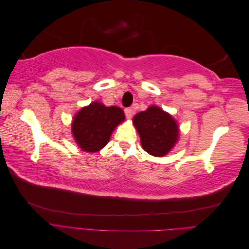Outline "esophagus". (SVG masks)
I'll return each instance as SVG.
<instances>
[{
	"mask_svg": "<svg viewBox=\"0 0 249 249\" xmlns=\"http://www.w3.org/2000/svg\"><path fill=\"white\" fill-rule=\"evenodd\" d=\"M124 113H125V117H126L127 119H131L132 116H133V114H134V110H133L132 108H126V109L124 110Z\"/></svg>",
	"mask_w": 249,
	"mask_h": 249,
	"instance_id": "34e87169",
	"label": "esophagus"
}]
</instances>
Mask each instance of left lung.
Instances as JSON below:
<instances>
[{
    "label": "left lung",
    "mask_w": 249,
    "mask_h": 249,
    "mask_svg": "<svg viewBox=\"0 0 249 249\" xmlns=\"http://www.w3.org/2000/svg\"><path fill=\"white\" fill-rule=\"evenodd\" d=\"M140 136L142 148L149 155L163 157L167 155L178 141L179 131L177 122L167 112L157 106L139 112L133 118Z\"/></svg>",
    "instance_id": "obj_1"
}]
</instances>
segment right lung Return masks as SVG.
Listing matches in <instances>:
<instances>
[{"instance_id":"right-lung-1","label":"right lung","mask_w":249,"mask_h":249,"mask_svg":"<svg viewBox=\"0 0 249 249\" xmlns=\"http://www.w3.org/2000/svg\"><path fill=\"white\" fill-rule=\"evenodd\" d=\"M125 119L124 111L93 102L73 117L71 132L77 144L87 153H96L107 144L115 127Z\"/></svg>"}]
</instances>
